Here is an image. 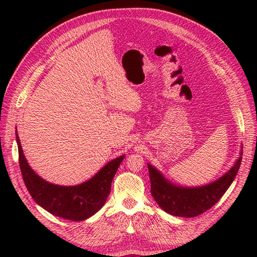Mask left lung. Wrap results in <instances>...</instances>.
<instances>
[{
	"label": "left lung",
	"mask_w": 257,
	"mask_h": 257,
	"mask_svg": "<svg viewBox=\"0 0 257 257\" xmlns=\"http://www.w3.org/2000/svg\"><path fill=\"white\" fill-rule=\"evenodd\" d=\"M242 154L224 176L210 184L184 188L171 183L148 163L151 194L163 211L174 216L194 217L204 213L219 201L233 182L242 162Z\"/></svg>",
	"instance_id": "8db88e82"
}]
</instances>
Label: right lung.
Segmentation results:
<instances>
[{
	"instance_id": "right-lung-1",
	"label": "right lung",
	"mask_w": 257,
	"mask_h": 257,
	"mask_svg": "<svg viewBox=\"0 0 257 257\" xmlns=\"http://www.w3.org/2000/svg\"><path fill=\"white\" fill-rule=\"evenodd\" d=\"M16 141L22 177L33 200L52 214L70 221H84L101 209L110 193L114 174L124 158L120 156L108 162L88 181L73 187H63L38 177L25 159L18 132Z\"/></svg>"
}]
</instances>
